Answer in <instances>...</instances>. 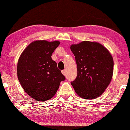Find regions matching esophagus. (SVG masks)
Here are the masks:
<instances>
[{"instance_id":"34e87169","label":"esophagus","mask_w":130,"mask_h":130,"mask_svg":"<svg viewBox=\"0 0 130 130\" xmlns=\"http://www.w3.org/2000/svg\"><path fill=\"white\" fill-rule=\"evenodd\" d=\"M61 73H62V74L63 75H66V70H62L61 71Z\"/></svg>"}]
</instances>
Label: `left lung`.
Masks as SVG:
<instances>
[{
  "label": "left lung",
  "mask_w": 130,
  "mask_h": 130,
  "mask_svg": "<svg viewBox=\"0 0 130 130\" xmlns=\"http://www.w3.org/2000/svg\"><path fill=\"white\" fill-rule=\"evenodd\" d=\"M70 50L77 65V78L71 82L75 92L87 100L99 97L112 78V56L98 42L83 41L71 45Z\"/></svg>",
  "instance_id": "8db88e82"
}]
</instances>
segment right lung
I'll list each match as a JSON object with an SVG mask.
<instances>
[{"label": "right lung", "instance_id": "1", "mask_svg": "<svg viewBox=\"0 0 130 130\" xmlns=\"http://www.w3.org/2000/svg\"><path fill=\"white\" fill-rule=\"evenodd\" d=\"M56 40H36L21 53L17 73L22 87L30 97L45 101L54 96L61 81L65 80L51 56L60 44Z\"/></svg>", "mask_w": 130, "mask_h": 130}]
</instances>
